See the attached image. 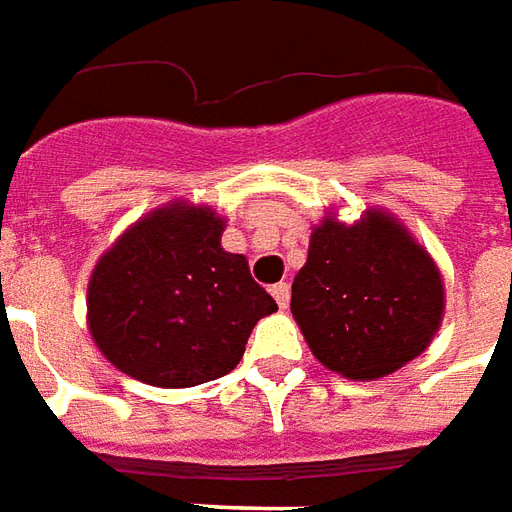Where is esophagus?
Here are the masks:
<instances>
[{"mask_svg":"<svg viewBox=\"0 0 512 512\" xmlns=\"http://www.w3.org/2000/svg\"><path fill=\"white\" fill-rule=\"evenodd\" d=\"M270 292H272V297H275V302L281 305V308H286V305H289V283H275Z\"/></svg>","mask_w":512,"mask_h":512,"instance_id":"obj_1","label":"esophagus"}]
</instances>
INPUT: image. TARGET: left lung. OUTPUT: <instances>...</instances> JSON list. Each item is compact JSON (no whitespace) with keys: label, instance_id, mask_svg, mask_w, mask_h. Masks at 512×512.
Returning a JSON list of instances; mask_svg holds the SVG:
<instances>
[{"label":"left lung","instance_id":"8db88e82","mask_svg":"<svg viewBox=\"0 0 512 512\" xmlns=\"http://www.w3.org/2000/svg\"><path fill=\"white\" fill-rule=\"evenodd\" d=\"M292 313L324 368L365 382L428 349L445 316V283L395 215L371 207L343 223L327 212L292 283Z\"/></svg>","mask_w":512,"mask_h":512}]
</instances>
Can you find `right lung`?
Masks as SVG:
<instances>
[{"instance_id": "obj_1", "label": "right lung", "mask_w": 512, "mask_h": 512, "mask_svg": "<svg viewBox=\"0 0 512 512\" xmlns=\"http://www.w3.org/2000/svg\"><path fill=\"white\" fill-rule=\"evenodd\" d=\"M226 220L174 199L122 231L95 264L87 327L108 363L152 387L226 376L259 319L278 311L242 253L223 251Z\"/></svg>"}]
</instances>
